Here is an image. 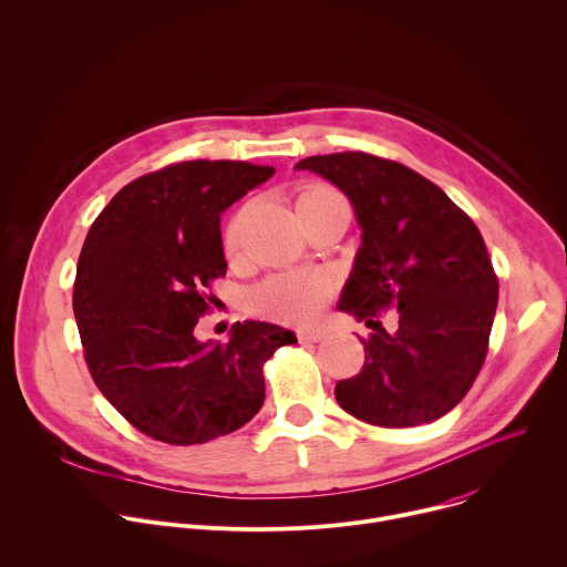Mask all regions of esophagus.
Listing matches in <instances>:
<instances>
[{
  "instance_id": "34e87169",
  "label": "esophagus",
  "mask_w": 567,
  "mask_h": 567,
  "mask_svg": "<svg viewBox=\"0 0 567 567\" xmlns=\"http://www.w3.org/2000/svg\"><path fill=\"white\" fill-rule=\"evenodd\" d=\"M326 337H328V332L322 330V328H302V330L296 332V339L300 343H318V341H322Z\"/></svg>"
}]
</instances>
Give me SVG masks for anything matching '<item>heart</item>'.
Here are the masks:
<instances>
[{
  "mask_svg": "<svg viewBox=\"0 0 567 567\" xmlns=\"http://www.w3.org/2000/svg\"><path fill=\"white\" fill-rule=\"evenodd\" d=\"M343 199V195L330 186H309L300 193L296 208L302 210L305 206ZM249 215V206H241L226 226V245L228 249H237L241 228ZM334 293V282L328 274L320 271H298V274H280L262 285H258L249 296L251 311L267 316L287 326H302V322L313 320L322 307L330 302Z\"/></svg>",
  "mask_w": 567,
  "mask_h": 567,
  "instance_id": "1",
  "label": "heart"
}]
</instances>
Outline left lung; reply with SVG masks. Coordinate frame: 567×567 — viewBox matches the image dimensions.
Wrapping results in <instances>:
<instances>
[{
	"mask_svg": "<svg viewBox=\"0 0 567 567\" xmlns=\"http://www.w3.org/2000/svg\"><path fill=\"white\" fill-rule=\"evenodd\" d=\"M339 186L363 228L339 309L372 328L365 363L337 383L352 417L409 429L446 415L489 350L498 276L473 219L420 173L368 152L307 156L296 166ZM390 310L398 322L380 326Z\"/></svg>",
	"mask_w": 567,
	"mask_h": 567,
	"instance_id": "left-lung-1",
	"label": "left lung"
}]
</instances>
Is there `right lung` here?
Returning a JSON list of instances; mask_svg holds the SVG:
<instances>
[{
	"label": "right lung",
	"mask_w": 567,
	"mask_h": 567,
	"mask_svg": "<svg viewBox=\"0 0 567 567\" xmlns=\"http://www.w3.org/2000/svg\"><path fill=\"white\" fill-rule=\"evenodd\" d=\"M274 175L247 161H182L121 188L78 258L73 313L94 383L143 435L204 444L254 420L267 359L296 343L271 322H235L226 343L195 328L226 276L219 215Z\"/></svg>",
	"instance_id": "obj_1"
}]
</instances>
